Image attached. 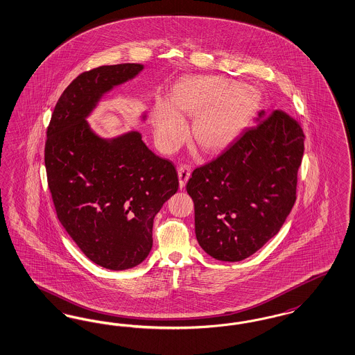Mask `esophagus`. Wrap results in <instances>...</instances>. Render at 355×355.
<instances>
[{"instance_id":"esophagus-1","label":"esophagus","mask_w":355,"mask_h":355,"mask_svg":"<svg viewBox=\"0 0 355 355\" xmlns=\"http://www.w3.org/2000/svg\"><path fill=\"white\" fill-rule=\"evenodd\" d=\"M191 169L187 165H181L178 168V178H180V187H184V184L187 182V180L190 178Z\"/></svg>"}]
</instances>
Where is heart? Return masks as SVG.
I'll return each mask as SVG.
<instances>
[{
	"instance_id": "heart-1",
	"label": "heart",
	"mask_w": 355,
	"mask_h": 355,
	"mask_svg": "<svg viewBox=\"0 0 355 355\" xmlns=\"http://www.w3.org/2000/svg\"><path fill=\"white\" fill-rule=\"evenodd\" d=\"M256 105L254 89L219 76H194L174 91L171 104L159 100L153 112L157 141L166 152L175 149L186 135L184 119H193L191 137L209 153L234 141Z\"/></svg>"
}]
</instances>
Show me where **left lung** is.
<instances>
[{"instance_id": "left-lung-1", "label": "left lung", "mask_w": 355, "mask_h": 355, "mask_svg": "<svg viewBox=\"0 0 355 355\" xmlns=\"http://www.w3.org/2000/svg\"><path fill=\"white\" fill-rule=\"evenodd\" d=\"M256 120L225 152L194 169L186 184L197 241L216 260L254 255L280 231L296 202L304 132L283 111H261Z\"/></svg>"}]
</instances>
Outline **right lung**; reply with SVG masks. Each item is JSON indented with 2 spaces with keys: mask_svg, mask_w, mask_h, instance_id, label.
Returning <instances> with one entry per match:
<instances>
[{
  "mask_svg": "<svg viewBox=\"0 0 355 355\" xmlns=\"http://www.w3.org/2000/svg\"><path fill=\"white\" fill-rule=\"evenodd\" d=\"M142 69L123 63L82 72L60 95L47 127L44 166L58 219L80 251L107 270L146 259L153 219L178 190L171 161L148 149L139 132L105 140L85 121L105 92Z\"/></svg>",
  "mask_w": 355,
  "mask_h": 355,
  "instance_id": "add662e5",
  "label": "right lung"
}]
</instances>
